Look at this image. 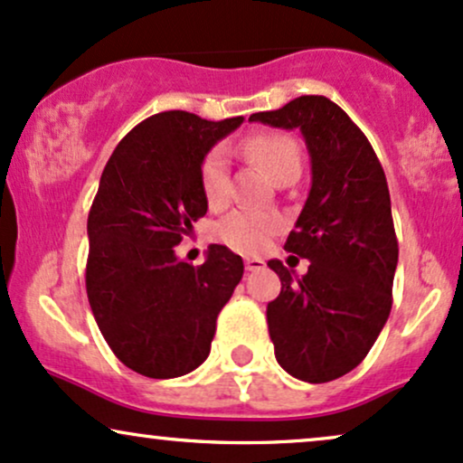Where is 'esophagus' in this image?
<instances>
[{
	"label": "esophagus",
	"instance_id": "esophagus-1",
	"mask_svg": "<svg viewBox=\"0 0 463 463\" xmlns=\"http://www.w3.org/2000/svg\"><path fill=\"white\" fill-rule=\"evenodd\" d=\"M244 269L251 270V273H253V270H262L264 262L260 258H247V260H244Z\"/></svg>",
	"mask_w": 463,
	"mask_h": 463
}]
</instances>
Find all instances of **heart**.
<instances>
[{
	"label": "heart",
	"mask_w": 463,
	"mask_h": 463,
	"mask_svg": "<svg viewBox=\"0 0 463 463\" xmlns=\"http://www.w3.org/2000/svg\"><path fill=\"white\" fill-rule=\"evenodd\" d=\"M244 154L277 179L286 173H298L301 151L284 134H255L244 140ZM201 193L210 208H221L230 201V156L225 146H212L201 160ZM281 230V219L273 212L233 210L214 225V238L238 253L255 255L269 247L270 238Z\"/></svg>",
	"instance_id": "heart-1"
}]
</instances>
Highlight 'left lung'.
I'll use <instances>...</instances> for the list:
<instances>
[{
  "instance_id": "8db88e82",
  "label": "left lung",
  "mask_w": 463,
  "mask_h": 463,
  "mask_svg": "<svg viewBox=\"0 0 463 463\" xmlns=\"http://www.w3.org/2000/svg\"><path fill=\"white\" fill-rule=\"evenodd\" d=\"M249 118L301 129L312 157V188L284 244L309 260L307 273L295 281L269 262L281 279L266 307L275 357L301 382H334L362 364L392 309L399 241L385 173L362 129L323 95Z\"/></svg>"
}]
</instances>
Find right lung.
<instances>
[{"mask_svg": "<svg viewBox=\"0 0 463 463\" xmlns=\"http://www.w3.org/2000/svg\"><path fill=\"white\" fill-rule=\"evenodd\" d=\"M242 121L154 114L101 173L89 212L86 292L108 346L145 377H182L203 364L216 317L242 279V258L222 244H210L201 266L173 249L208 212L201 160Z\"/></svg>", "mask_w": 463, "mask_h": 463, "instance_id": "add662e5", "label": "right lung"}]
</instances>
